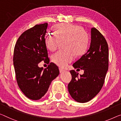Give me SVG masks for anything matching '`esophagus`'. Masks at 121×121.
<instances>
[{
    "instance_id": "1",
    "label": "esophagus",
    "mask_w": 121,
    "mask_h": 121,
    "mask_svg": "<svg viewBox=\"0 0 121 121\" xmlns=\"http://www.w3.org/2000/svg\"><path fill=\"white\" fill-rule=\"evenodd\" d=\"M59 71H60V73H64V72H65V70L62 69L61 68H59Z\"/></svg>"
}]
</instances>
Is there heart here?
Returning a JSON list of instances; mask_svg holds the SVG:
<instances>
[{"mask_svg": "<svg viewBox=\"0 0 121 121\" xmlns=\"http://www.w3.org/2000/svg\"><path fill=\"white\" fill-rule=\"evenodd\" d=\"M55 34H49L45 39L46 47L54 51L61 43H64L65 50H60L52 55V61L57 66L65 67L75 58V54L82 55L89 47L88 34L82 26L77 25L61 23L54 27Z\"/></svg>", "mask_w": 121, "mask_h": 121, "instance_id": "1", "label": "heart"}]
</instances>
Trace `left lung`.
<instances>
[{
    "label": "left lung",
    "mask_w": 121,
    "mask_h": 121,
    "mask_svg": "<svg viewBox=\"0 0 121 121\" xmlns=\"http://www.w3.org/2000/svg\"><path fill=\"white\" fill-rule=\"evenodd\" d=\"M91 43L85 54L73 65L74 68L84 71L82 75L70 71L72 78L68 85L72 98L86 103L99 92L103 86L109 65V48L107 41L95 28L91 30Z\"/></svg>",
    "instance_id": "left-lung-1"
}]
</instances>
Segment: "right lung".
<instances>
[{"mask_svg": "<svg viewBox=\"0 0 121 121\" xmlns=\"http://www.w3.org/2000/svg\"><path fill=\"white\" fill-rule=\"evenodd\" d=\"M47 26L45 23L26 30L14 47L13 61L18 85L32 100L44 96L52 81L59 74L58 67L53 62L45 69L38 66L42 61L49 62L44 38Z\"/></svg>", "mask_w": 121, "mask_h": 121, "instance_id": "obj_1", "label": "right lung"}]
</instances>
